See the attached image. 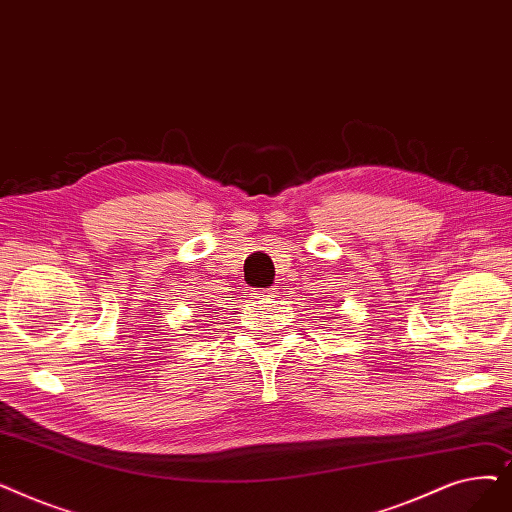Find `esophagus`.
I'll list each match as a JSON object with an SVG mask.
<instances>
[{"label":"esophagus","instance_id":"esophagus-1","mask_svg":"<svg viewBox=\"0 0 512 512\" xmlns=\"http://www.w3.org/2000/svg\"><path fill=\"white\" fill-rule=\"evenodd\" d=\"M253 295L257 299H274V297H278V291L276 288H263V291H253Z\"/></svg>","mask_w":512,"mask_h":512}]
</instances>
